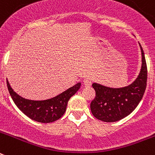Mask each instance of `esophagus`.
<instances>
[{
	"instance_id": "1",
	"label": "esophagus",
	"mask_w": 155,
	"mask_h": 155,
	"mask_svg": "<svg viewBox=\"0 0 155 155\" xmlns=\"http://www.w3.org/2000/svg\"><path fill=\"white\" fill-rule=\"evenodd\" d=\"M83 81H84V84L85 87H89V86H91V81L90 80H88V79H84Z\"/></svg>"
}]
</instances>
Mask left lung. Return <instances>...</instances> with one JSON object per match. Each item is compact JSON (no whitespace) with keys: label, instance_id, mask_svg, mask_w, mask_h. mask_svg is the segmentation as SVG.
<instances>
[{"label":"left lung","instance_id":"8db88e82","mask_svg":"<svg viewBox=\"0 0 155 155\" xmlns=\"http://www.w3.org/2000/svg\"><path fill=\"white\" fill-rule=\"evenodd\" d=\"M142 66L137 79L130 85L120 88L93 83L95 98L91 102V111L96 119L103 122L119 121L130 114L143 98L147 87V69L142 49Z\"/></svg>","mask_w":155,"mask_h":155}]
</instances>
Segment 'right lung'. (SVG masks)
Wrapping results in <instances>:
<instances>
[{"label": "right lung", "instance_id": "1", "mask_svg": "<svg viewBox=\"0 0 155 155\" xmlns=\"http://www.w3.org/2000/svg\"><path fill=\"white\" fill-rule=\"evenodd\" d=\"M7 86L15 104L25 115L36 122L48 124L62 117L67 109L68 101L78 91L81 83H78L56 97L42 101H34L22 98L14 91L8 80Z\"/></svg>", "mask_w": 155, "mask_h": 155}]
</instances>
